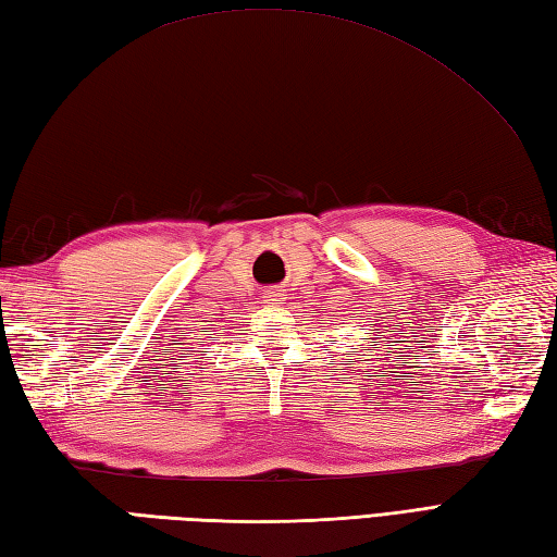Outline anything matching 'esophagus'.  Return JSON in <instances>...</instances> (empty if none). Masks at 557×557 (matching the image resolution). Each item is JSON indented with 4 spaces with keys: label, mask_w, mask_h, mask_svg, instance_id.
Instances as JSON below:
<instances>
[{
    "label": "esophagus",
    "mask_w": 557,
    "mask_h": 557,
    "mask_svg": "<svg viewBox=\"0 0 557 557\" xmlns=\"http://www.w3.org/2000/svg\"><path fill=\"white\" fill-rule=\"evenodd\" d=\"M263 301H265V304H270V306H277V304H282V301H285V289H280V287H272V289H268V292L263 294Z\"/></svg>",
    "instance_id": "34e87169"
}]
</instances>
